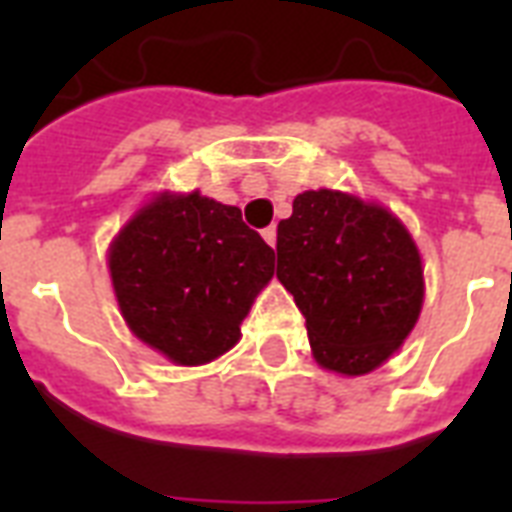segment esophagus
Masks as SVG:
<instances>
[{
	"label": "esophagus",
	"mask_w": 512,
	"mask_h": 512,
	"mask_svg": "<svg viewBox=\"0 0 512 512\" xmlns=\"http://www.w3.org/2000/svg\"><path fill=\"white\" fill-rule=\"evenodd\" d=\"M263 239L271 244V247H276V225H268V228H263Z\"/></svg>",
	"instance_id": "esophagus-1"
}]
</instances>
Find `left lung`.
Returning <instances> with one entry per match:
<instances>
[{
    "label": "left lung",
    "instance_id": "obj_1",
    "mask_svg": "<svg viewBox=\"0 0 512 512\" xmlns=\"http://www.w3.org/2000/svg\"><path fill=\"white\" fill-rule=\"evenodd\" d=\"M276 276L305 316L313 358L337 374L388 361L422 311L417 244L393 212L342 191H305L276 236Z\"/></svg>",
    "mask_w": 512,
    "mask_h": 512
}]
</instances>
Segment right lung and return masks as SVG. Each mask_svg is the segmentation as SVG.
<instances>
[{"mask_svg":"<svg viewBox=\"0 0 512 512\" xmlns=\"http://www.w3.org/2000/svg\"><path fill=\"white\" fill-rule=\"evenodd\" d=\"M273 260L239 207L199 191L159 193L108 249L127 327L177 366L207 364L239 342Z\"/></svg>","mask_w":512,"mask_h":512,"instance_id":"right-lung-1","label":"right lung"}]
</instances>
